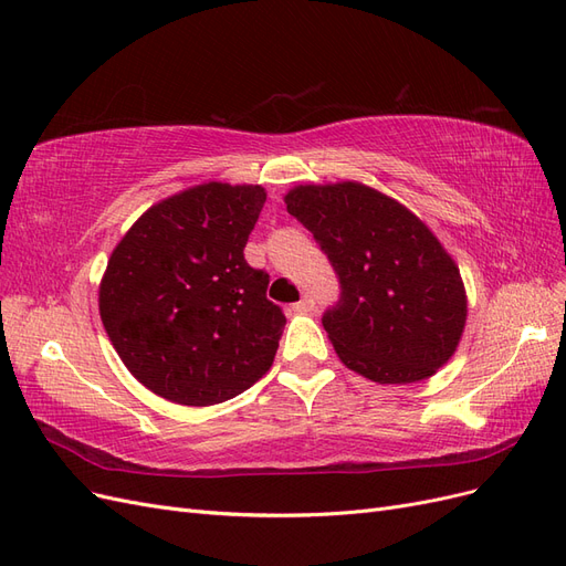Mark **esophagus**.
Listing matches in <instances>:
<instances>
[{"label": "esophagus", "mask_w": 566, "mask_h": 566, "mask_svg": "<svg viewBox=\"0 0 566 566\" xmlns=\"http://www.w3.org/2000/svg\"><path fill=\"white\" fill-rule=\"evenodd\" d=\"M293 310H295L297 314H310V312L314 310V300H312L310 295H306V297H302L300 302L293 304Z\"/></svg>", "instance_id": "1"}]
</instances>
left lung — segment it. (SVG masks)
<instances>
[{
	"label": "left lung",
	"mask_w": 566,
	"mask_h": 566,
	"mask_svg": "<svg viewBox=\"0 0 566 566\" xmlns=\"http://www.w3.org/2000/svg\"><path fill=\"white\" fill-rule=\"evenodd\" d=\"M285 205L337 273L339 300L321 321L342 364L408 385L449 361L465 328V285L413 212L358 181L295 186Z\"/></svg>",
	"instance_id": "obj_1"
}]
</instances>
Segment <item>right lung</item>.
Here are the masks:
<instances>
[{
	"instance_id": "1",
	"label": "right lung",
	"mask_w": 566,
	"mask_h": 566,
	"mask_svg": "<svg viewBox=\"0 0 566 566\" xmlns=\"http://www.w3.org/2000/svg\"><path fill=\"white\" fill-rule=\"evenodd\" d=\"M262 186L200 184L146 210L113 250L98 312L129 373L158 397L212 406L271 368L285 316L245 262Z\"/></svg>"
}]
</instances>
